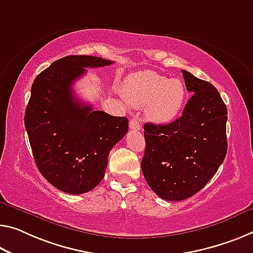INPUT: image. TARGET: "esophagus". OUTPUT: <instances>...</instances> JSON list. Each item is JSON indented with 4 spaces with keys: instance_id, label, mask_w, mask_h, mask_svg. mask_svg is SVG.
<instances>
[{
    "instance_id": "obj_1",
    "label": "esophagus",
    "mask_w": 253,
    "mask_h": 253,
    "mask_svg": "<svg viewBox=\"0 0 253 253\" xmlns=\"http://www.w3.org/2000/svg\"><path fill=\"white\" fill-rule=\"evenodd\" d=\"M140 127H141V124H140L139 119L138 118L131 119V121H130V129L135 130V131H139Z\"/></svg>"
}]
</instances>
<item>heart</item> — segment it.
Returning <instances> with one entry per match:
<instances>
[{
  "instance_id": "b5f03b06",
  "label": "heart",
  "mask_w": 253,
  "mask_h": 253,
  "mask_svg": "<svg viewBox=\"0 0 253 253\" xmlns=\"http://www.w3.org/2000/svg\"><path fill=\"white\" fill-rule=\"evenodd\" d=\"M122 96L132 107H146V114L153 122L167 124L180 114L185 100V88L178 79L142 71L124 80Z\"/></svg>"
}]
</instances>
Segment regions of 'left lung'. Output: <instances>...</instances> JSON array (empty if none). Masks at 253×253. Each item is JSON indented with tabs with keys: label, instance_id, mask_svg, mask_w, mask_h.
I'll return each mask as SVG.
<instances>
[{
	"label": "left lung",
	"instance_id": "1",
	"mask_svg": "<svg viewBox=\"0 0 253 253\" xmlns=\"http://www.w3.org/2000/svg\"><path fill=\"white\" fill-rule=\"evenodd\" d=\"M192 94L181 118L169 124L146 123L143 176L162 199L180 201L199 192L227 153V108L217 89L182 70Z\"/></svg>",
	"mask_w": 253,
	"mask_h": 253
}]
</instances>
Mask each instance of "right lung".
Instances as JSON below:
<instances>
[{
	"instance_id": "right-lung-1",
	"label": "right lung",
	"mask_w": 253,
	"mask_h": 253,
	"mask_svg": "<svg viewBox=\"0 0 253 253\" xmlns=\"http://www.w3.org/2000/svg\"><path fill=\"white\" fill-rule=\"evenodd\" d=\"M112 63L103 57L69 55L34 80L25 126L42 175L63 192L81 194L96 188L111 149L129 129L126 116L94 111L73 95L72 84L86 73L84 68Z\"/></svg>"
}]
</instances>
